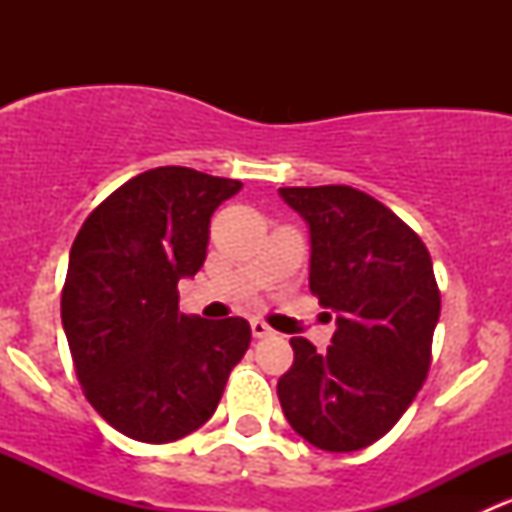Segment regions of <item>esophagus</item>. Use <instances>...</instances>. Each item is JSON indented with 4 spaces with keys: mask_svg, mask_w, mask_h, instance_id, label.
Masks as SVG:
<instances>
[{
    "mask_svg": "<svg viewBox=\"0 0 512 512\" xmlns=\"http://www.w3.org/2000/svg\"><path fill=\"white\" fill-rule=\"evenodd\" d=\"M252 327V337L255 339H267V337H275V329L270 327V324H265L262 319H252L250 322Z\"/></svg>",
    "mask_w": 512,
    "mask_h": 512,
    "instance_id": "esophagus-1",
    "label": "esophagus"
}]
</instances>
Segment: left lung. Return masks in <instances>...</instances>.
<instances>
[{
	"mask_svg": "<svg viewBox=\"0 0 512 512\" xmlns=\"http://www.w3.org/2000/svg\"><path fill=\"white\" fill-rule=\"evenodd\" d=\"M309 225V289L337 312L327 352L292 337L277 381L289 426L312 446L349 453L396 426L431 369L441 292L421 237L352 185L280 188Z\"/></svg>",
	"mask_w": 512,
	"mask_h": 512,
	"instance_id": "8db88e82",
	"label": "left lung"
}]
</instances>
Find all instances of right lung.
I'll list each match as a JSON object with an SVG mask.
<instances>
[{
  "mask_svg": "<svg viewBox=\"0 0 512 512\" xmlns=\"http://www.w3.org/2000/svg\"><path fill=\"white\" fill-rule=\"evenodd\" d=\"M242 188L183 165L136 175L91 210L69 255L61 322L89 404L133 441L170 443L215 414L250 347L240 317L180 314L210 215Z\"/></svg>",
  "mask_w": 512,
  "mask_h": 512,
  "instance_id": "1",
  "label": "right lung"
}]
</instances>
